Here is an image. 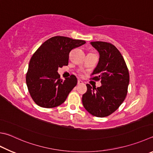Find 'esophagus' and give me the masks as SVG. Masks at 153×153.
Wrapping results in <instances>:
<instances>
[{"instance_id": "34e87169", "label": "esophagus", "mask_w": 153, "mask_h": 153, "mask_svg": "<svg viewBox=\"0 0 153 153\" xmlns=\"http://www.w3.org/2000/svg\"><path fill=\"white\" fill-rule=\"evenodd\" d=\"M81 84H84V83H83L82 80H78V81H77V85H81Z\"/></svg>"}]
</instances>
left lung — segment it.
<instances>
[{
    "label": "left lung",
    "mask_w": 153,
    "mask_h": 153,
    "mask_svg": "<svg viewBox=\"0 0 153 153\" xmlns=\"http://www.w3.org/2000/svg\"><path fill=\"white\" fill-rule=\"evenodd\" d=\"M90 43L100 54L91 79L100 80L102 85L96 88L86 84L88 90L82 96V103L91 115L105 117L115 112L126 98L129 72L123 55L114 45L103 41Z\"/></svg>",
    "instance_id": "8db88e82"
}]
</instances>
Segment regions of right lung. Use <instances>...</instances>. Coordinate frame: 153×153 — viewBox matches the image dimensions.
I'll use <instances>...</instances> for the list:
<instances>
[{
	"mask_svg": "<svg viewBox=\"0 0 153 153\" xmlns=\"http://www.w3.org/2000/svg\"><path fill=\"white\" fill-rule=\"evenodd\" d=\"M85 43L83 40L55 36L45 41L33 55L26 83L30 96L38 105L54 108L65 101L77 79L74 75L65 80L60 79L58 68L68 65L69 52Z\"/></svg>",
	"mask_w": 153,
	"mask_h": 153,
	"instance_id": "1",
	"label": "right lung"
}]
</instances>
